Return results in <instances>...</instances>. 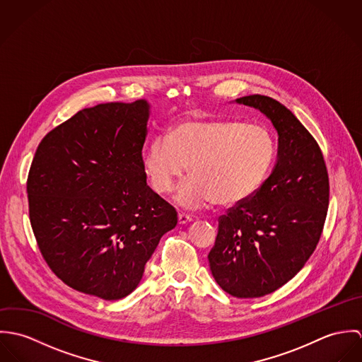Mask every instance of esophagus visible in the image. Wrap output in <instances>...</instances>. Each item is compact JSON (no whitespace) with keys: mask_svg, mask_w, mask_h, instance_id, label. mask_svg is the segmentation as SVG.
Listing matches in <instances>:
<instances>
[{"mask_svg":"<svg viewBox=\"0 0 362 362\" xmlns=\"http://www.w3.org/2000/svg\"><path fill=\"white\" fill-rule=\"evenodd\" d=\"M189 221H192V216L191 214L178 213V223L180 224H185V223H189Z\"/></svg>","mask_w":362,"mask_h":362,"instance_id":"esophagus-1","label":"esophagus"}]
</instances>
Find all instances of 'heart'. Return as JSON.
I'll list each match as a JSON object with an SVG mask.
<instances>
[{"label":"heart","instance_id":"obj_1","mask_svg":"<svg viewBox=\"0 0 362 362\" xmlns=\"http://www.w3.org/2000/svg\"><path fill=\"white\" fill-rule=\"evenodd\" d=\"M277 153L273 132L262 124L230 119H189L157 136L144 158L145 173L157 194L177 192L182 206L214 202L234 206L251 198L267 178Z\"/></svg>","mask_w":362,"mask_h":362}]
</instances>
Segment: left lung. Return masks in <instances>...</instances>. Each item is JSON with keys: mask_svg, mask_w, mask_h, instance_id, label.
Returning a JSON list of instances; mask_svg holds the SVG:
<instances>
[{"mask_svg": "<svg viewBox=\"0 0 362 362\" xmlns=\"http://www.w3.org/2000/svg\"><path fill=\"white\" fill-rule=\"evenodd\" d=\"M237 103L270 118L279 134L277 163L251 198L218 217L207 259L226 293L257 298L284 286L313 254L327 214L329 175L317 142L287 107L262 95Z\"/></svg>", "mask_w": 362, "mask_h": 362, "instance_id": "8db88e82", "label": "left lung"}]
</instances>
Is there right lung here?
Wrapping results in <instances>:
<instances>
[{
    "mask_svg": "<svg viewBox=\"0 0 362 362\" xmlns=\"http://www.w3.org/2000/svg\"><path fill=\"white\" fill-rule=\"evenodd\" d=\"M149 104H98L52 129L33 157L26 191L39 250L76 291L121 300L139 284L145 264L175 209L146 184L142 149Z\"/></svg>",
    "mask_w": 362,
    "mask_h": 362,
    "instance_id": "right-lung-1",
    "label": "right lung"
}]
</instances>
